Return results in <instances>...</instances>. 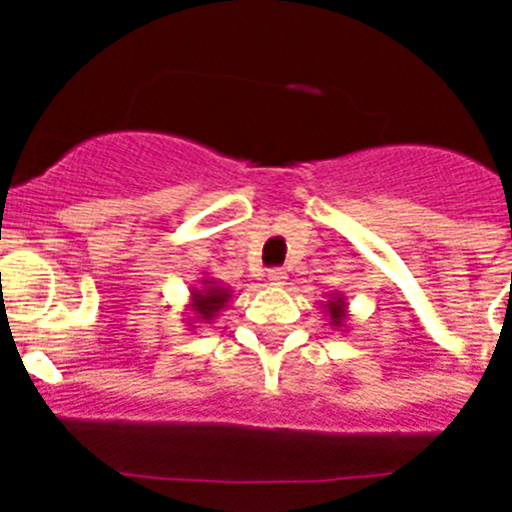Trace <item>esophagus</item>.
Masks as SVG:
<instances>
[{
  "mask_svg": "<svg viewBox=\"0 0 512 512\" xmlns=\"http://www.w3.org/2000/svg\"><path fill=\"white\" fill-rule=\"evenodd\" d=\"M266 279H269L271 287H284V282H287V271H284V269H269V271H266Z\"/></svg>",
  "mask_w": 512,
  "mask_h": 512,
  "instance_id": "esophagus-1",
  "label": "esophagus"
}]
</instances>
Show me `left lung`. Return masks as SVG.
<instances>
[{"instance_id": "1", "label": "left lung", "mask_w": 512, "mask_h": 512, "mask_svg": "<svg viewBox=\"0 0 512 512\" xmlns=\"http://www.w3.org/2000/svg\"><path fill=\"white\" fill-rule=\"evenodd\" d=\"M325 312V320H330V328L333 330H346L348 328V300L341 292H333L328 297V302H320Z\"/></svg>"}]
</instances>
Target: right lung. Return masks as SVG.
I'll use <instances>...</instances> for the list:
<instances>
[{"instance_id":"obj_1","label":"right lung","mask_w":512,"mask_h":512,"mask_svg":"<svg viewBox=\"0 0 512 512\" xmlns=\"http://www.w3.org/2000/svg\"><path fill=\"white\" fill-rule=\"evenodd\" d=\"M230 300H233V289L228 284L217 282L215 277H202L200 284L189 287V302L184 307L187 318H184V323L189 325V330L210 325L230 305Z\"/></svg>"}]
</instances>
